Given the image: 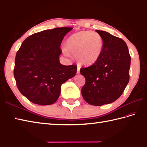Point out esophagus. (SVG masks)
<instances>
[{"label": "esophagus", "mask_w": 147, "mask_h": 147, "mask_svg": "<svg viewBox=\"0 0 147 147\" xmlns=\"http://www.w3.org/2000/svg\"><path fill=\"white\" fill-rule=\"evenodd\" d=\"M80 67H79V66H77V74L80 73Z\"/></svg>", "instance_id": "esophagus-1"}]
</instances>
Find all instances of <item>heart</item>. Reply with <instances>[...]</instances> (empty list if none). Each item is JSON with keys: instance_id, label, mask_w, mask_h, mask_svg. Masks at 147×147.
Segmentation results:
<instances>
[{"instance_id": "heart-1", "label": "heart", "mask_w": 147, "mask_h": 147, "mask_svg": "<svg viewBox=\"0 0 147 147\" xmlns=\"http://www.w3.org/2000/svg\"><path fill=\"white\" fill-rule=\"evenodd\" d=\"M103 45V38L98 33L82 30L67 38L63 53L67 56L72 54L80 65H91L100 57Z\"/></svg>"}]
</instances>
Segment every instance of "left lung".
Instances as JSON below:
<instances>
[{
    "label": "left lung",
    "instance_id": "obj_1",
    "mask_svg": "<svg viewBox=\"0 0 147 147\" xmlns=\"http://www.w3.org/2000/svg\"><path fill=\"white\" fill-rule=\"evenodd\" d=\"M103 39L101 55L93 65L81 68L86 84L81 93L94 106L111 103L123 93L129 80L131 57L125 42L110 33L96 30Z\"/></svg>",
    "mask_w": 147,
    "mask_h": 147
}]
</instances>
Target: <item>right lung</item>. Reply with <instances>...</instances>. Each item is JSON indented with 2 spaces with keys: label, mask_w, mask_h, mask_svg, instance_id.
I'll list each match as a JSON object with an SVG mask.
<instances>
[{
  "label": "right lung",
  "mask_w": 147,
  "mask_h": 147,
  "mask_svg": "<svg viewBox=\"0 0 147 147\" xmlns=\"http://www.w3.org/2000/svg\"><path fill=\"white\" fill-rule=\"evenodd\" d=\"M70 27L46 30L23 42L15 58L14 76L19 91L31 102L49 105L58 100L61 86L77 73V66L63 65L60 46Z\"/></svg>",
  "instance_id": "obj_1"
}]
</instances>
